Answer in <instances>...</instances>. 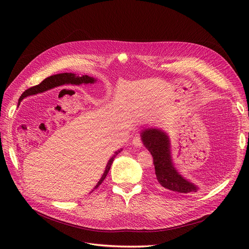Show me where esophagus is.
Returning <instances> with one entry per match:
<instances>
[{
	"mask_svg": "<svg viewBox=\"0 0 249 249\" xmlns=\"http://www.w3.org/2000/svg\"><path fill=\"white\" fill-rule=\"evenodd\" d=\"M132 143H133L134 146H136V147H141V146H142V140H141L140 136H135V137L133 138Z\"/></svg>",
	"mask_w": 249,
	"mask_h": 249,
	"instance_id": "1",
	"label": "esophagus"
}]
</instances>
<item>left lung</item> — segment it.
<instances>
[{"mask_svg":"<svg viewBox=\"0 0 249 249\" xmlns=\"http://www.w3.org/2000/svg\"><path fill=\"white\" fill-rule=\"evenodd\" d=\"M141 139L153 158L155 182L160 188L177 194H193L199 190L175 168L171 155V143L165 132L155 128L144 129L141 133Z\"/></svg>","mask_w":249,"mask_h":249,"instance_id":"obj_1","label":"left lung"}]
</instances>
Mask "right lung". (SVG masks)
I'll use <instances>...</instances> for the list:
<instances>
[{"instance_id":"right-lung-1","label":"right lung","mask_w":249,"mask_h":249,"mask_svg":"<svg viewBox=\"0 0 249 249\" xmlns=\"http://www.w3.org/2000/svg\"><path fill=\"white\" fill-rule=\"evenodd\" d=\"M56 75H59V76H60V81H62L63 84H64V83H70V84H72V85H82V84H86V85H87V84H94V83L96 82V80H95L94 77H90V76H89V75L77 76V75L74 74V73H68V72L56 74ZM43 82H44V81H43ZM43 82H42V83H43ZM42 83H41V84H42ZM41 84H40V85H41ZM55 84H56V83H55ZM40 85H38V86H40ZM38 86H35V87H32V88L28 89H26V90L24 91V93L22 94V96L20 97V99H19V104H20V102H21L25 97L37 94L38 91H36V90L34 91V89H35ZM43 90H44V89H43ZM121 150H122V149L116 151V152L114 153V155L112 156V158L109 160V161H108V163H107V165H106V169H105V172H104V174H103L101 179L98 181V184L96 185L95 189H97V188L102 184L103 180L105 179V178L107 177V175H108V173H109V171H110V168H111V165H112V163H113L114 159L116 158V155H117L118 153H119Z\"/></svg>"}]
</instances>
